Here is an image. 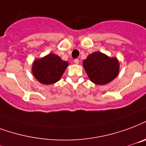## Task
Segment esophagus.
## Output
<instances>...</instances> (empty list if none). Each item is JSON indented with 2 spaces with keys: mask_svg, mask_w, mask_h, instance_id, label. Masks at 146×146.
<instances>
[{
  "mask_svg": "<svg viewBox=\"0 0 146 146\" xmlns=\"http://www.w3.org/2000/svg\"><path fill=\"white\" fill-rule=\"evenodd\" d=\"M73 62H74V63H75V64H79L80 61H79L78 59H75L74 60H73Z\"/></svg>",
  "mask_w": 146,
  "mask_h": 146,
  "instance_id": "obj_1",
  "label": "esophagus"
}]
</instances>
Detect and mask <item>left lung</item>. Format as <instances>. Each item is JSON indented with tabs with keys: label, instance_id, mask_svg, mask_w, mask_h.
Masks as SVG:
<instances>
[{
	"label": "left lung",
	"instance_id": "left-lung-1",
	"mask_svg": "<svg viewBox=\"0 0 146 146\" xmlns=\"http://www.w3.org/2000/svg\"><path fill=\"white\" fill-rule=\"evenodd\" d=\"M84 67L90 80L98 85H104L113 80L118 74L119 63L116 58L95 52L84 60Z\"/></svg>",
	"mask_w": 146,
	"mask_h": 146
}]
</instances>
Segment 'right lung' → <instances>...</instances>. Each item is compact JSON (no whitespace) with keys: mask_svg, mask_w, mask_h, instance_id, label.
Returning <instances> with one entry per match:
<instances>
[{"mask_svg":"<svg viewBox=\"0 0 146 146\" xmlns=\"http://www.w3.org/2000/svg\"><path fill=\"white\" fill-rule=\"evenodd\" d=\"M67 66V62L55 54L49 53L35 61L32 65V73L40 83L48 85L59 81Z\"/></svg>","mask_w":146,"mask_h":146,"instance_id":"add662e5","label":"right lung"}]
</instances>
